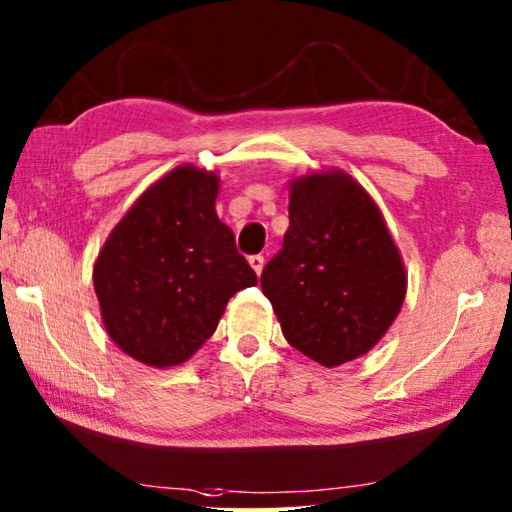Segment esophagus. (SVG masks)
I'll return each mask as SVG.
<instances>
[{"label": "esophagus", "instance_id": "1", "mask_svg": "<svg viewBox=\"0 0 512 512\" xmlns=\"http://www.w3.org/2000/svg\"><path fill=\"white\" fill-rule=\"evenodd\" d=\"M264 262H266V259H264V255H250L248 257V264L250 266H253V271L259 275V273H262V268H264Z\"/></svg>", "mask_w": 512, "mask_h": 512}]
</instances>
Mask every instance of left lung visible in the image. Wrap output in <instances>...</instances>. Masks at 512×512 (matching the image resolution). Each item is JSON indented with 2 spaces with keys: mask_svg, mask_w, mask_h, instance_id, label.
Wrapping results in <instances>:
<instances>
[{
  "mask_svg": "<svg viewBox=\"0 0 512 512\" xmlns=\"http://www.w3.org/2000/svg\"><path fill=\"white\" fill-rule=\"evenodd\" d=\"M405 284L383 215L351 176L291 183L284 244L262 271L288 345L327 367L362 356L396 320Z\"/></svg>",
  "mask_w": 512,
  "mask_h": 512,
  "instance_id": "1",
  "label": "left lung"
}]
</instances>
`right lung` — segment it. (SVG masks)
I'll list each match as a JSON object with an SVG mask.
<instances>
[{
  "instance_id": "add662e5",
  "label": "right lung",
  "mask_w": 512,
  "mask_h": 512,
  "mask_svg": "<svg viewBox=\"0 0 512 512\" xmlns=\"http://www.w3.org/2000/svg\"><path fill=\"white\" fill-rule=\"evenodd\" d=\"M219 179L176 167L114 228L94 266L111 340L138 362L172 367L212 333L226 304L257 275L215 210Z\"/></svg>"
}]
</instances>
